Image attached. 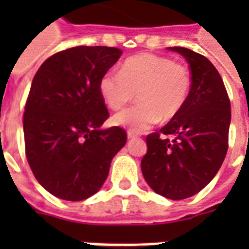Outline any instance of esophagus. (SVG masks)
Wrapping results in <instances>:
<instances>
[{"mask_svg": "<svg viewBox=\"0 0 249 249\" xmlns=\"http://www.w3.org/2000/svg\"><path fill=\"white\" fill-rule=\"evenodd\" d=\"M138 134L136 132H133V130H128V138L129 140H133V138H137Z\"/></svg>", "mask_w": 249, "mask_h": 249, "instance_id": "obj_1", "label": "esophagus"}]
</instances>
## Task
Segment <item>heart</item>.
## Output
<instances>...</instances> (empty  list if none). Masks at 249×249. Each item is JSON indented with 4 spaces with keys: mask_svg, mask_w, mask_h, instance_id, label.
I'll list each match as a JSON object with an SVG mask.
<instances>
[{
    "mask_svg": "<svg viewBox=\"0 0 249 249\" xmlns=\"http://www.w3.org/2000/svg\"><path fill=\"white\" fill-rule=\"evenodd\" d=\"M193 76L186 66L168 56L141 53L123 62L120 72L107 71L99 80V93L111 109H120L134 99L138 105L116 113L113 124L143 132L159 120L179 115L189 99Z\"/></svg>",
    "mask_w": 249,
    "mask_h": 249,
    "instance_id": "obj_1",
    "label": "heart"
}]
</instances>
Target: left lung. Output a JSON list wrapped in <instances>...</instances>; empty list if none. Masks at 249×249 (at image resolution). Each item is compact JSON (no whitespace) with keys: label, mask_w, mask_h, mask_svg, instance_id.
Segmentation results:
<instances>
[{"label":"left lung","mask_w":249,"mask_h":249,"mask_svg":"<svg viewBox=\"0 0 249 249\" xmlns=\"http://www.w3.org/2000/svg\"><path fill=\"white\" fill-rule=\"evenodd\" d=\"M169 49L190 64L193 88L179 115L146 137L141 168L155 193L181 200L204 189L224 163L231 108L220 73L204 55L181 46Z\"/></svg>","instance_id":"obj_1"}]
</instances>
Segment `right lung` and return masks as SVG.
<instances>
[{
  "label": "right lung",
  "instance_id": "obj_1",
  "mask_svg": "<svg viewBox=\"0 0 249 249\" xmlns=\"http://www.w3.org/2000/svg\"><path fill=\"white\" fill-rule=\"evenodd\" d=\"M121 54L107 46L66 49L45 60L33 77L23 115L25 156L54 196L79 201L94 195L126 143L120 126L101 130L109 113L99 80Z\"/></svg>",
  "mask_w": 249,
  "mask_h": 249
}]
</instances>
